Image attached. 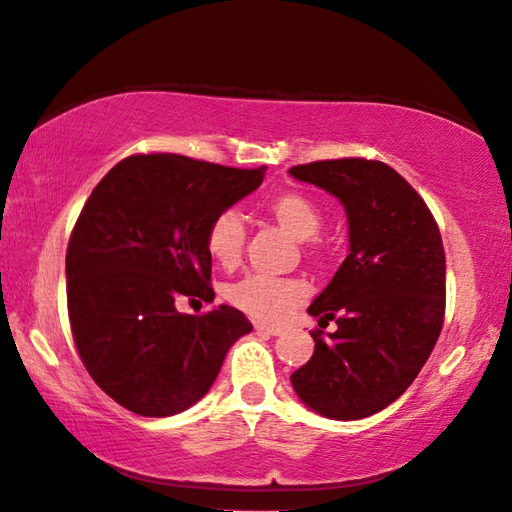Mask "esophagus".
Here are the masks:
<instances>
[{
	"instance_id": "34e87169",
	"label": "esophagus",
	"mask_w": 512,
	"mask_h": 512,
	"mask_svg": "<svg viewBox=\"0 0 512 512\" xmlns=\"http://www.w3.org/2000/svg\"><path fill=\"white\" fill-rule=\"evenodd\" d=\"M256 332H258V334H265V336H278V334H283L281 327L265 325V323H256Z\"/></svg>"
}]
</instances>
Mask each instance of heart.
<instances>
[{"instance_id":"b5f03b06","label":"heart","mask_w":512,"mask_h":512,"mask_svg":"<svg viewBox=\"0 0 512 512\" xmlns=\"http://www.w3.org/2000/svg\"><path fill=\"white\" fill-rule=\"evenodd\" d=\"M265 214L274 218L287 234L298 238L312 260L325 256V243L318 236L323 225V209L314 196L301 189L278 191L265 202ZM247 227L234 209H223L211 218L205 234L209 256L227 269L243 258ZM227 301L236 310L258 321H281L305 298V287L296 278H278L267 274H247L227 287Z\"/></svg>"}]
</instances>
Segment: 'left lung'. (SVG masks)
<instances>
[{
	"mask_svg": "<svg viewBox=\"0 0 512 512\" xmlns=\"http://www.w3.org/2000/svg\"><path fill=\"white\" fill-rule=\"evenodd\" d=\"M345 207L350 254L312 316L314 354L292 374L303 403L327 419H363L388 408L417 379L446 314V254L437 220L410 182L379 160H318L289 169Z\"/></svg>",
	"mask_w": 512,
	"mask_h": 512,
	"instance_id": "left-lung-1",
	"label": "left lung"
}]
</instances>
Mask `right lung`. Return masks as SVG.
Here are the masks:
<instances>
[{"mask_svg":"<svg viewBox=\"0 0 512 512\" xmlns=\"http://www.w3.org/2000/svg\"><path fill=\"white\" fill-rule=\"evenodd\" d=\"M178 153H136L91 191L66 249L71 334L86 372L142 417L194 406L252 323L236 307L200 316L180 298L214 301L205 234L211 218L263 182Z\"/></svg>","mask_w":512,"mask_h":512,"instance_id":"right-lung-1","label":"right lung"}]
</instances>
